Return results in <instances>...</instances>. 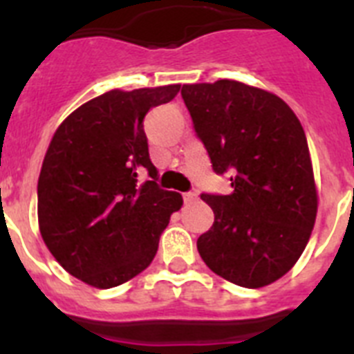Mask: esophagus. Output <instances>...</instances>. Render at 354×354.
<instances>
[{"label": "esophagus", "instance_id": "obj_1", "mask_svg": "<svg viewBox=\"0 0 354 354\" xmlns=\"http://www.w3.org/2000/svg\"><path fill=\"white\" fill-rule=\"evenodd\" d=\"M183 198H184V202H186V204H193V202L198 198V195H196L195 192H187V193H184Z\"/></svg>", "mask_w": 354, "mask_h": 354}]
</instances>
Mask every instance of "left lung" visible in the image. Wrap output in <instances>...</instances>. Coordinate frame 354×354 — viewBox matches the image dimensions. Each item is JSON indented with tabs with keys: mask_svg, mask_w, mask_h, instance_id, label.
<instances>
[{
	"mask_svg": "<svg viewBox=\"0 0 354 354\" xmlns=\"http://www.w3.org/2000/svg\"><path fill=\"white\" fill-rule=\"evenodd\" d=\"M180 95L212 170L232 186L200 195L214 212L200 257L236 286H270L296 264L317 214L305 131L280 97L239 81L184 84Z\"/></svg>",
	"mask_w": 354,
	"mask_h": 354,
	"instance_id": "obj_1",
	"label": "left lung"
}]
</instances>
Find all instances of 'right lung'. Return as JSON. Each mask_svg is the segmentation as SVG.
Listing matches in <instances>:
<instances>
[{"instance_id":"right-lung-1","label":"right lung","mask_w":354,"mask_h":354,"mask_svg":"<svg viewBox=\"0 0 354 354\" xmlns=\"http://www.w3.org/2000/svg\"><path fill=\"white\" fill-rule=\"evenodd\" d=\"M180 84L111 90L68 115L40 170L39 227L53 257L72 277L109 289L142 273L183 196L159 187L143 118ZM147 173L150 181L139 184Z\"/></svg>"}]
</instances>
